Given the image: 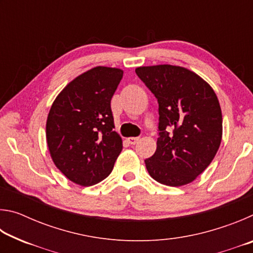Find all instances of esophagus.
I'll return each mask as SVG.
<instances>
[{"label": "esophagus", "instance_id": "esophagus-1", "mask_svg": "<svg viewBox=\"0 0 253 253\" xmlns=\"http://www.w3.org/2000/svg\"><path fill=\"white\" fill-rule=\"evenodd\" d=\"M127 140L130 145H135V144L138 143L139 137H129V138H127Z\"/></svg>", "mask_w": 253, "mask_h": 253}]
</instances>
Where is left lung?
Returning a JSON list of instances; mask_svg holds the SVG:
<instances>
[{
  "label": "left lung",
  "instance_id": "8db88e82",
  "mask_svg": "<svg viewBox=\"0 0 253 253\" xmlns=\"http://www.w3.org/2000/svg\"><path fill=\"white\" fill-rule=\"evenodd\" d=\"M158 102L156 152L145 160L151 176L169 186L193 182L211 164L222 139V113L207 81L183 67L136 68Z\"/></svg>",
  "mask_w": 253,
  "mask_h": 253
}]
</instances>
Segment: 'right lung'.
I'll return each instance as SVG.
<instances>
[{
    "instance_id": "1",
    "label": "right lung",
    "mask_w": 253,
    "mask_h": 253,
    "mask_svg": "<svg viewBox=\"0 0 253 253\" xmlns=\"http://www.w3.org/2000/svg\"><path fill=\"white\" fill-rule=\"evenodd\" d=\"M122 78L117 68H92L68 84L51 106L45 128L50 155L81 186L108 176L123 149L110 107Z\"/></svg>"
}]
</instances>
